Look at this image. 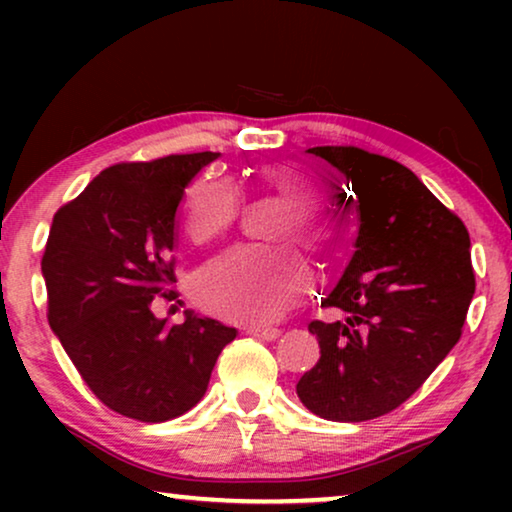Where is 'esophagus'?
<instances>
[{"mask_svg": "<svg viewBox=\"0 0 512 512\" xmlns=\"http://www.w3.org/2000/svg\"><path fill=\"white\" fill-rule=\"evenodd\" d=\"M244 331H247V335H254L258 340H277L279 333H282L275 326H247Z\"/></svg>", "mask_w": 512, "mask_h": 512, "instance_id": "1", "label": "esophagus"}]
</instances>
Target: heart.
Masks as SVG:
<instances>
[{
	"label": "heart",
	"mask_w": 512,
	"mask_h": 512,
	"mask_svg": "<svg viewBox=\"0 0 512 512\" xmlns=\"http://www.w3.org/2000/svg\"><path fill=\"white\" fill-rule=\"evenodd\" d=\"M263 191L284 202L291 212L277 242H298L321 256L335 240L333 223L319 212L326 184L296 163H272L258 172ZM242 195L230 179L205 174L188 188L184 212L191 240L207 244L226 235L240 214ZM310 289V268L296 249L242 247L209 263L195 279V300L202 310L233 321L268 324L284 317Z\"/></svg>",
	"instance_id": "obj_1"
}]
</instances>
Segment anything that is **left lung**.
I'll use <instances>...</instances> for the list:
<instances>
[{"label":"left lung","instance_id":"8db88e82","mask_svg":"<svg viewBox=\"0 0 512 512\" xmlns=\"http://www.w3.org/2000/svg\"><path fill=\"white\" fill-rule=\"evenodd\" d=\"M345 174L359 216L354 256L312 321L321 356L298 398L331 422L387 415L422 387L461 338L475 293L471 237L408 167L359 146H314Z\"/></svg>","mask_w":512,"mask_h":512}]
</instances>
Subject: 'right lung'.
Segmentation results:
<instances>
[{
  "instance_id": "add662e5",
  "label": "right lung",
  "mask_w": 512,
  "mask_h": 512,
  "mask_svg": "<svg viewBox=\"0 0 512 512\" xmlns=\"http://www.w3.org/2000/svg\"><path fill=\"white\" fill-rule=\"evenodd\" d=\"M219 153L118 163L97 174L53 216L41 272L48 324L88 389L118 415L167 422L205 396L221 349L237 331L186 312L156 319L174 300L177 209L184 188Z\"/></svg>"
}]
</instances>
